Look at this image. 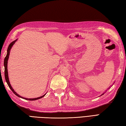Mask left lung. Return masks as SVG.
I'll use <instances>...</instances> for the list:
<instances>
[{"instance_id":"8db88e82","label":"left lung","mask_w":126,"mask_h":126,"mask_svg":"<svg viewBox=\"0 0 126 126\" xmlns=\"http://www.w3.org/2000/svg\"><path fill=\"white\" fill-rule=\"evenodd\" d=\"M104 94V93H103V94H102V95H103V94Z\"/></svg>"}]
</instances>
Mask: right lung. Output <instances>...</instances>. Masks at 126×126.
<instances>
[{"instance_id":"right-lung-1","label":"right lung","mask_w":126,"mask_h":126,"mask_svg":"<svg viewBox=\"0 0 126 126\" xmlns=\"http://www.w3.org/2000/svg\"><path fill=\"white\" fill-rule=\"evenodd\" d=\"M17 40V39H16V40H15L14 41H12V43H10V44L8 48H7V55L5 57V58L4 59V68H5V80L6 81V82L7 83V85L9 86V88H10L11 90V91L13 92V93H14L16 95L17 97H20L22 99H26V100H37V99H40V98L44 97V96L46 94H45L44 95H43V96H41V97H39L38 98H24V97H22L21 96H20L19 95H18L17 93L15 92V91H14V90L12 88V87H11V86L10 85V81L9 80V77H8V71H7V61H8V59L9 57V55H10V50L11 49L12 46L14 45V44L15 43V42Z\"/></svg>"}]
</instances>
